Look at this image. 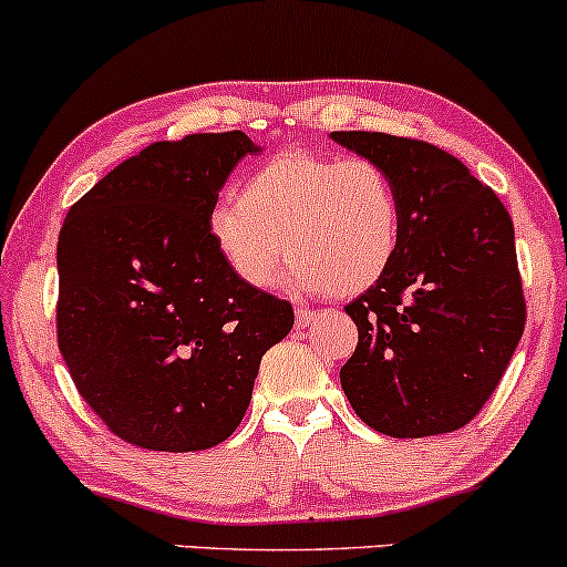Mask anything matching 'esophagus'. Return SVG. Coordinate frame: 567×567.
I'll use <instances>...</instances> for the list:
<instances>
[{
    "mask_svg": "<svg viewBox=\"0 0 567 567\" xmlns=\"http://www.w3.org/2000/svg\"><path fill=\"white\" fill-rule=\"evenodd\" d=\"M316 323V313L308 308H297V329H308Z\"/></svg>",
    "mask_w": 567,
    "mask_h": 567,
    "instance_id": "1",
    "label": "esophagus"
}]
</instances>
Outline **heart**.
<instances>
[{
  "label": "heart",
  "instance_id": "b5f03b06",
  "mask_svg": "<svg viewBox=\"0 0 567 567\" xmlns=\"http://www.w3.org/2000/svg\"><path fill=\"white\" fill-rule=\"evenodd\" d=\"M208 235L233 276L254 289L295 259L297 291L359 295L396 257L402 206L380 163L289 150L259 165L240 198L216 203Z\"/></svg>",
  "mask_w": 567,
  "mask_h": 567
}]
</instances>
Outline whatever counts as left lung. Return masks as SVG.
Instances as JSON below:
<instances>
[{
	"label": "left lung",
	"mask_w": 567,
	"mask_h": 567,
	"mask_svg": "<svg viewBox=\"0 0 567 567\" xmlns=\"http://www.w3.org/2000/svg\"><path fill=\"white\" fill-rule=\"evenodd\" d=\"M332 138L383 165L402 206L391 267L346 305L359 346L340 369L342 391L385 436L463 429L498 388L525 329L512 216L434 144L374 131Z\"/></svg>",
	"instance_id": "8db88e82"
}]
</instances>
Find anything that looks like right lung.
Here are the masks:
<instances>
[{"instance_id": "1", "label": "right lung", "mask_w": 567, "mask_h": 567, "mask_svg": "<svg viewBox=\"0 0 567 567\" xmlns=\"http://www.w3.org/2000/svg\"><path fill=\"white\" fill-rule=\"evenodd\" d=\"M259 146L244 131L155 142L69 208L59 238V348L80 396L123 442L193 453L244 421L286 300L246 286L208 214Z\"/></svg>"}]
</instances>
